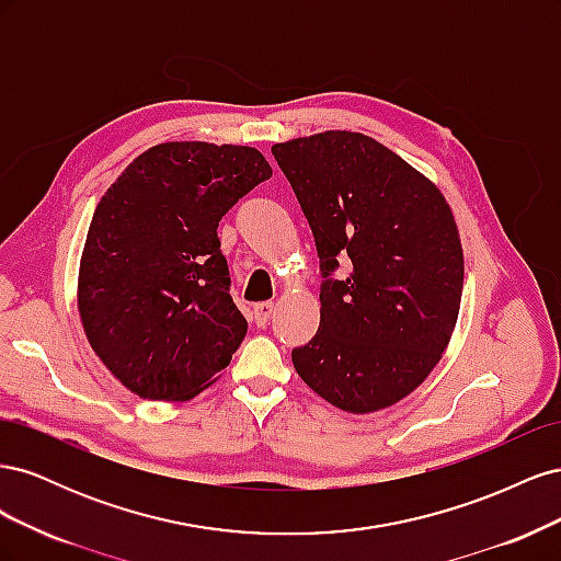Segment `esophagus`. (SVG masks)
Wrapping results in <instances>:
<instances>
[{
	"label": "esophagus",
	"instance_id": "obj_1",
	"mask_svg": "<svg viewBox=\"0 0 561 561\" xmlns=\"http://www.w3.org/2000/svg\"><path fill=\"white\" fill-rule=\"evenodd\" d=\"M271 313H274V301H260L252 307V318L257 325H266Z\"/></svg>",
	"mask_w": 561,
	"mask_h": 561
}]
</instances>
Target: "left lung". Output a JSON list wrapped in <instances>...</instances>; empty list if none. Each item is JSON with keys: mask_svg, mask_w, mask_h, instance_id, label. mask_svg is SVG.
Returning <instances> with one entry per match:
<instances>
[{"mask_svg": "<svg viewBox=\"0 0 561 561\" xmlns=\"http://www.w3.org/2000/svg\"><path fill=\"white\" fill-rule=\"evenodd\" d=\"M309 219L328 280L297 375L351 414L400 402L443 360L463 293V248L439 186L353 130L271 147ZM348 256L344 282L329 278Z\"/></svg>", "mask_w": 561, "mask_h": 561, "instance_id": "1", "label": "left lung"}]
</instances>
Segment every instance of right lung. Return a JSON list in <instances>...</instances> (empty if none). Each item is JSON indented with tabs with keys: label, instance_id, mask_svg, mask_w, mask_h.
<instances>
[{
	"label": "right lung",
	"instance_id": "obj_1",
	"mask_svg": "<svg viewBox=\"0 0 561 561\" xmlns=\"http://www.w3.org/2000/svg\"><path fill=\"white\" fill-rule=\"evenodd\" d=\"M268 178L254 147L161 142L100 198L77 309L91 348L130 393L192 400L231 363L248 320L229 295L217 225Z\"/></svg>",
	"mask_w": 561,
	"mask_h": 561
}]
</instances>
